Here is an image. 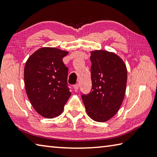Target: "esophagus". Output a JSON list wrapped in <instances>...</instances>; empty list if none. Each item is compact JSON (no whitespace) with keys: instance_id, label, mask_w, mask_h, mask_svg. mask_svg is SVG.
Masks as SVG:
<instances>
[{"instance_id":"34e87169","label":"esophagus","mask_w":157,"mask_h":157,"mask_svg":"<svg viewBox=\"0 0 157 157\" xmlns=\"http://www.w3.org/2000/svg\"><path fill=\"white\" fill-rule=\"evenodd\" d=\"M73 88H74L75 91H78V89H79V84H75V85L73 86Z\"/></svg>"}]
</instances>
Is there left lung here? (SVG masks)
I'll return each mask as SVG.
<instances>
[{
    "label": "left lung",
    "mask_w": 157,
    "mask_h": 157,
    "mask_svg": "<svg viewBox=\"0 0 157 157\" xmlns=\"http://www.w3.org/2000/svg\"><path fill=\"white\" fill-rule=\"evenodd\" d=\"M91 92L82 95L86 113L93 120L104 122L117 113L127 82L124 62L117 54L104 50L91 52Z\"/></svg>",
    "instance_id": "8db88e82"
}]
</instances>
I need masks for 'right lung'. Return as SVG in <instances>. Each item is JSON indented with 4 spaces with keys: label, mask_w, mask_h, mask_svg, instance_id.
<instances>
[{
    "label": "right lung",
    "mask_w": 157,
    "mask_h": 157,
    "mask_svg": "<svg viewBox=\"0 0 157 157\" xmlns=\"http://www.w3.org/2000/svg\"><path fill=\"white\" fill-rule=\"evenodd\" d=\"M68 52L43 47L35 52L24 68L26 94L36 111L46 118L63 112L71 96L67 79L68 68L63 62Z\"/></svg>",
    "instance_id": "1"
}]
</instances>
